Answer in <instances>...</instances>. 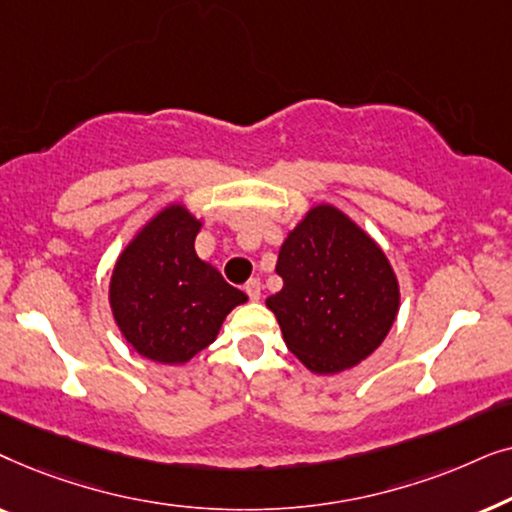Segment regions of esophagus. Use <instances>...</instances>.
Returning <instances> with one entry per match:
<instances>
[{
  "instance_id": "obj_1",
  "label": "esophagus",
  "mask_w": 512,
  "mask_h": 512,
  "mask_svg": "<svg viewBox=\"0 0 512 512\" xmlns=\"http://www.w3.org/2000/svg\"><path fill=\"white\" fill-rule=\"evenodd\" d=\"M244 293H247L251 300L261 298V279H256V277L249 279V282L244 284Z\"/></svg>"
}]
</instances>
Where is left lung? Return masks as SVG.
<instances>
[{"mask_svg": "<svg viewBox=\"0 0 512 512\" xmlns=\"http://www.w3.org/2000/svg\"><path fill=\"white\" fill-rule=\"evenodd\" d=\"M282 291L265 300L286 347L317 375L354 368L382 345L401 286L380 244L331 202L307 209L279 249Z\"/></svg>", "mask_w": 512, "mask_h": 512, "instance_id": "obj_1", "label": "left lung"}]
</instances>
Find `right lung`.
Instances as JSON below:
<instances>
[{
  "instance_id": "obj_1",
  "label": "right lung",
  "mask_w": 512,
  "mask_h": 512,
  "mask_svg": "<svg viewBox=\"0 0 512 512\" xmlns=\"http://www.w3.org/2000/svg\"><path fill=\"white\" fill-rule=\"evenodd\" d=\"M202 228L184 202L158 209L118 254L109 307L139 356L179 366L212 345L223 321L247 296L195 254Z\"/></svg>"
}]
</instances>
